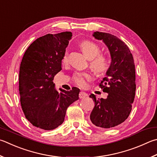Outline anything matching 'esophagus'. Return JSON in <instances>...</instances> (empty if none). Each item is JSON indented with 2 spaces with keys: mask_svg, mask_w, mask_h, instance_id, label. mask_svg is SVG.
I'll return each instance as SVG.
<instances>
[{
  "mask_svg": "<svg viewBox=\"0 0 157 157\" xmlns=\"http://www.w3.org/2000/svg\"><path fill=\"white\" fill-rule=\"evenodd\" d=\"M87 96H88L87 93H86L85 92H83V91H81V92H79V98L80 99H83V98H86Z\"/></svg>",
  "mask_w": 157,
  "mask_h": 157,
  "instance_id": "obj_1",
  "label": "esophagus"
}]
</instances>
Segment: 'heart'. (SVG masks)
<instances>
[{"label":"heart","mask_w":157,"mask_h":157,"mask_svg":"<svg viewBox=\"0 0 157 157\" xmlns=\"http://www.w3.org/2000/svg\"><path fill=\"white\" fill-rule=\"evenodd\" d=\"M82 52L87 58L90 59V67L92 69L99 73H105L108 69V59L106 57L99 55L100 53V49L95 42L91 41H83L79 44ZM68 61L67 52L64 53L62 58V62L67 63ZM91 79V75L88 73H77L74 77L75 83L80 86H86V80Z\"/></svg>","instance_id":"b5f03b06"}]
</instances>
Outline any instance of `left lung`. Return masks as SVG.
I'll list each match as a JSON object with an SVG mask.
<instances>
[{
	"label": "left lung",
	"instance_id": "left-lung-1",
	"mask_svg": "<svg viewBox=\"0 0 157 157\" xmlns=\"http://www.w3.org/2000/svg\"><path fill=\"white\" fill-rule=\"evenodd\" d=\"M93 36L107 47L111 64L100 84L108 93L107 98L97 99L90 94L95 106L90 119L96 126L110 128L123 123L132 110L136 90L135 63L129 48L117 37L99 31L94 32Z\"/></svg>",
	"mask_w": 157,
	"mask_h": 157
}]
</instances>
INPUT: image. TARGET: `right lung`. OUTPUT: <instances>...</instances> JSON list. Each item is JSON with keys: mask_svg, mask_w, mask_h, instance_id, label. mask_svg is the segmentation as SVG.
Here are the masks:
<instances>
[{"mask_svg": "<svg viewBox=\"0 0 157 157\" xmlns=\"http://www.w3.org/2000/svg\"><path fill=\"white\" fill-rule=\"evenodd\" d=\"M72 38L71 31L40 37L27 48L19 71V93L25 117L33 126L53 130L64 121L67 109L79 99V89H56L53 78Z\"/></svg>", "mask_w": 157, "mask_h": 157, "instance_id": "right-lung-1", "label": "right lung"}]
</instances>
